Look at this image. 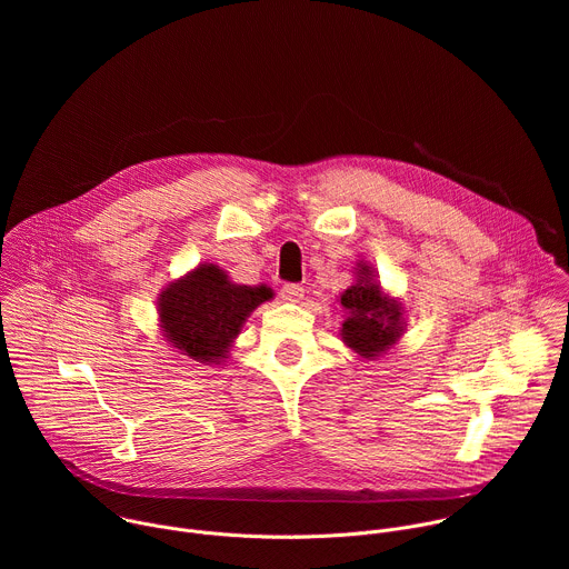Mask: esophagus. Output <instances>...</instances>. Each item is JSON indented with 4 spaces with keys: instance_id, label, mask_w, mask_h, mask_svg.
Instances as JSON below:
<instances>
[{
    "instance_id": "1",
    "label": "esophagus",
    "mask_w": 569,
    "mask_h": 569,
    "mask_svg": "<svg viewBox=\"0 0 569 569\" xmlns=\"http://www.w3.org/2000/svg\"><path fill=\"white\" fill-rule=\"evenodd\" d=\"M281 297L286 301H299L303 297V286L301 283H283L281 286Z\"/></svg>"
}]
</instances>
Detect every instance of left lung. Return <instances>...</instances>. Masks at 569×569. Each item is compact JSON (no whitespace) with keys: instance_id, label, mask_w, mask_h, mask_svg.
<instances>
[{"instance_id":"8db88e82","label":"left lung","mask_w":569,"mask_h":569,"mask_svg":"<svg viewBox=\"0 0 569 569\" xmlns=\"http://www.w3.org/2000/svg\"><path fill=\"white\" fill-rule=\"evenodd\" d=\"M362 279L345 290L342 306L349 310L342 323L345 342L360 356L373 358L387 351L400 336V308L396 301L380 295V288L367 279V268L360 270Z\"/></svg>"}]
</instances>
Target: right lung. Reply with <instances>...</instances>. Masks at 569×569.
<instances>
[{
  "label": "right lung",
  "mask_w": 569,
  "mask_h": 569,
  "mask_svg": "<svg viewBox=\"0 0 569 569\" xmlns=\"http://www.w3.org/2000/svg\"><path fill=\"white\" fill-rule=\"evenodd\" d=\"M270 288L231 286L216 266H202L159 299V317L169 340L198 362L224 358L246 317L266 299Z\"/></svg>",
  "instance_id": "add662e5"
}]
</instances>
